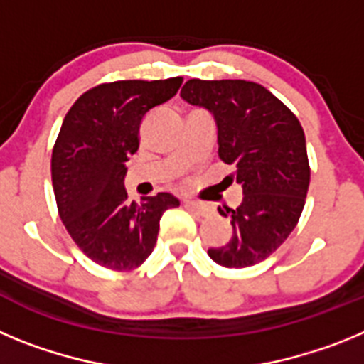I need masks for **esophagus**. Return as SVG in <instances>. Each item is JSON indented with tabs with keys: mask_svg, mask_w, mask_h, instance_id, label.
I'll list each match as a JSON object with an SVG mask.
<instances>
[{
	"mask_svg": "<svg viewBox=\"0 0 364 364\" xmlns=\"http://www.w3.org/2000/svg\"><path fill=\"white\" fill-rule=\"evenodd\" d=\"M184 208L191 211L193 215H198V217H205V215L210 213V208L197 200H184Z\"/></svg>",
	"mask_w": 364,
	"mask_h": 364,
	"instance_id": "esophagus-1",
	"label": "esophagus"
}]
</instances>
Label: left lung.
<instances>
[{
  "instance_id": "8db88e82",
  "label": "left lung",
  "mask_w": 364,
  "mask_h": 364,
  "mask_svg": "<svg viewBox=\"0 0 364 364\" xmlns=\"http://www.w3.org/2000/svg\"><path fill=\"white\" fill-rule=\"evenodd\" d=\"M182 100L211 112L218 156L242 188L233 235L208 255L224 268H247L272 255L297 226L310 186L306 138L297 117L266 87L246 80H189Z\"/></svg>"
}]
</instances>
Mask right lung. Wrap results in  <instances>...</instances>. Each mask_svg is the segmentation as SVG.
Returning a JSON list of instances; mask_svg holds the SVG:
<instances>
[{
  "mask_svg": "<svg viewBox=\"0 0 364 364\" xmlns=\"http://www.w3.org/2000/svg\"><path fill=\"white\" fill-rule=\"evenodd\" d=\"M182 78L122 80L83 92L63 118L50 160L58 211L78 247L96 264L127 272L151 255L171 193L127 200L125 162L136 153L140 124L171 100Z\"/></svg>",
  "mask_w": 364,
  "mask_h": 364,
  "instance_id": "1",
  "label": "right lung"
}]
</instances>
